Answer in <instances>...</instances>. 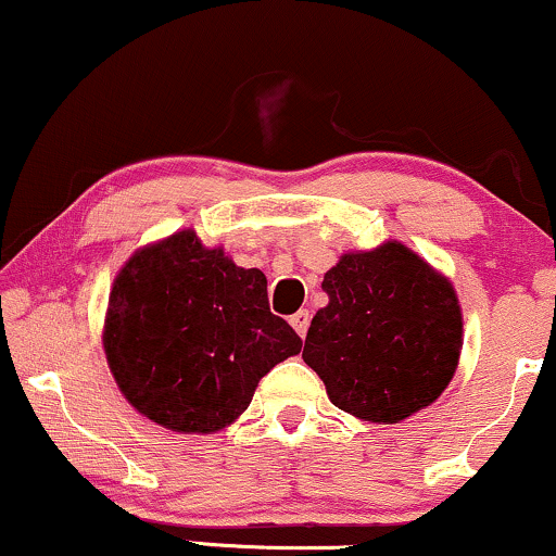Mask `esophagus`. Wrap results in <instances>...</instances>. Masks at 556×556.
<instances>
[{
    "label": "esophagus",
    "mask_w": 556,
    "mask_h": 556,
    "mask_svg": "<svg viewBox=\"0 0 556 556\" xmlns=\"http://www.w3.org/2000/svg\"><path fill=\"white\" fill-rule=\"evenodd\" d=\"M308 321H312V314L306 312V308H301V312H295L291 316V327L299 331V337H306V329H308Z\"/></svg>",
    "instance_id": "34e87169"
}]
</instances>
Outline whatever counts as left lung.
<instances>
[{
  "instance_id": "8db88e82",
  "label": "left lung",
  "mask_w": 556,
  "mask_h": 556,
  "mask_svg": "<svg viewBox=\"0 0 556 556\" xmlns=\"http://www.w3.org/2000/svg\"><path fill=\"white\" fill-rule=\"evenodd\" d=\"M321 288L329 304L308 327L304 363L337 408L399 424L442 395L463 350V308L450 278L391 240L344 252Z\"/></svg>"
}]
</instances>
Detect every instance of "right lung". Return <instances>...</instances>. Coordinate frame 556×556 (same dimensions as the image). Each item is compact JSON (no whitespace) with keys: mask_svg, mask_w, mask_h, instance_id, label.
<instances>
[{"mask_svg":"<svg viewBox=\"0 0 556 556\" xmlns=\"http://www.w3.org/2000/svg\"><path fill=\"white\" fill-rule=\"evenodd\" d=\"M301 344L270 312L263 270L204 248L193 229L137 250L114 278L106 363L129 406L178 434L229 427Z\"/></svg>","mask_w":556,"mask_h":556,"instance_id":"add662e5","label":"right lung"}]
</instances>
